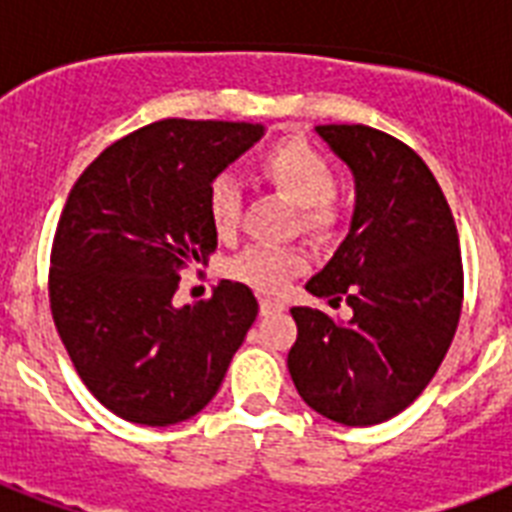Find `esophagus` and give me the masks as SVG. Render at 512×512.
Returning a JSON list of instances; mask_svg holds the SVG:
<instances>
[{"instance_id": "obj_1", "label": "esophagus", "mask_w": 512, "mask_h": 512, "mask_svg": "<svg viewBox=\"0 0 512 512\" xmlns=\"http://www.w3.org/2000/svg\"><path fill=\"white\" fill-rule=\"evenodd\" d=\"M279 311H284V305L271 300V297H263V300H260V313H263V316H268V313H279Z\"/></svg>"}]
</instances>
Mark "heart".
Masks as SVG:
<instances>
[{
	"label": "heart",
	"mask_w": 512,
	"mask_h": 512,
	"mask_svg": "<svg viewBox=\"0 0 512 512\" xmlns=\"http://www.w3.org/2000/svg\"><path fill=\"white\" fill-rule=\"evenodd\" d=\"M257 170L273 191L297 207L300 228L311 236H329L342 223L335 196L337 172L324 151L303 138H281L265 148ZM207 217L220 236H233L241 217V188L231 175H217L207 185ZM305 255L281 247H249L228 263V276L247 287L276 295L305 271Z\"/></svg>",
	"instance_id": "obj_1"
}]
</instances>
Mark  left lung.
I'll return each mask as SVG.
<instances>
[{"instance_id":"1","label":"left lung","mask_w":512,"mask_h":512,"mask_svg":"<svg viewBox=\"0 0 512 512\" xmlns=\"http://www.w3.org/2000/svg\"><path fill=\"white\" fill-rule=\"evenodd\" d=\"M356 177V209L335 257L305 289L350 305L348 321L292 308L287 366L313 412L350 428L404 412L452 345L462 313V255L452 209L428 164L366 124L316 127Z\"/></svg>"}]
</instances>
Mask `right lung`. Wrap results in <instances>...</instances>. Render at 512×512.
<instances>
[{"instance_id":"right-lung-1","label":"right lung","mask_w":512,"mask_h":512,"mask_svg":"<svg viewBox=\"0 0 512 512\" xmlns=\"http://www.w3.org/2000/svg\"><path fill=\"white\" fill-rule=\"evenodd\" d=\"M263 124L164 119L116 140L79 175L50 255L52 321L76 374L135 425H175L215 398L257 319L252 289L220 281L175 308L180 271L207 263V185Z\"/></svg>"}]
</instances>
